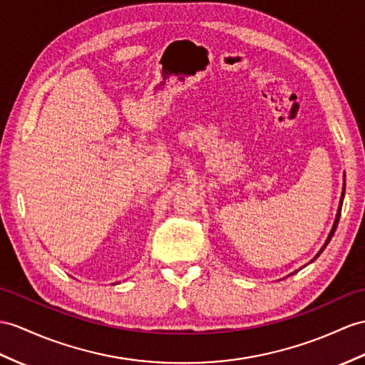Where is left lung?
<instances>
[{
	"instance_id": "left-lung-1",
	"label": "left lung",
	"mask_w": 365,
	"mask_h": 365,
	"mask_svg": "<svg viewBox=\"0 0 365 365\" xmlns=\"http://www.w3.org/2000/svg\"><path fill=\"white\" fill-rule=\"evenodd\" d=\"M344 195H345V187H344V192H342V195H341V202H339V209H337V215H336V220H334V225H333V229H331V232H330V235H328V238H327V242H325V245H324V247L321 251H319V254H321L324 250H325V246L330 243V240H331V237L334 235V232H336V227H337V223H339V217H341V209H342V201H344ZM319 254L314 257V259H317L319 257ZM313 259V260H314Z\"/></svg>"
}]
</instances>
